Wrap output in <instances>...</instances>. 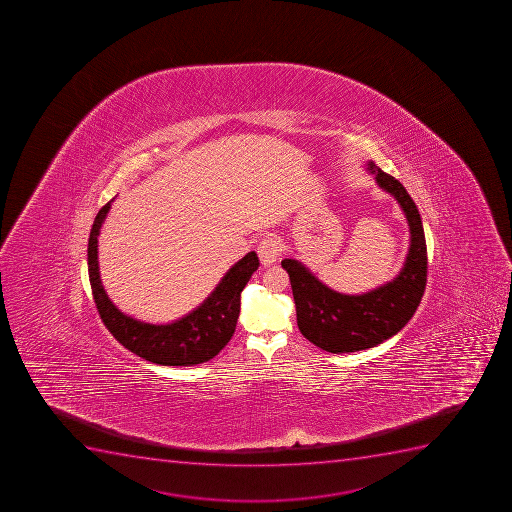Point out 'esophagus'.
Masks as SVG:
<instances>
[{
    "instance_id": "1",
    "label": "esophagus",
    "mask_w": 512,
    "mask_h": 512,
    "mask_svg": "<svg viewBox=\"0 0 512 512\" xmlns=\"http://www.w3.org/2000/svg\"><path fill=\"white\" fill-rule=\"evenodd\" d=\"M257 252H259L262 265L267 267V265L275 264V262L280 259V255H282V242H280V238L270 235V237H265L264 240L259 243Z\"/></svg>"
}]
</instances>
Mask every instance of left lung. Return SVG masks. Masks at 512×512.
I'll use <instances>...</instances> for the list:
<instances>
[{"mask_svg":"<svg viewBox=\"0 0 512 512\" xmlns=\"http://www.w3.org/2000/svg\"><path fill=\"white\" fill-rule=\"evenodd\" d=\"M367 170L399 202L409 223V253L400 274L365 294L345 295L322 284L299 260H282L290 277L300 332L332 354L370 349L404 329L419 307L427 282L424 227L414 200L399 180L374 162L367 163Z\"/></svg>","mask_w":512,"mask_h":512,"instance_id":"8db88e82","label":"left lung"}]
</instances>
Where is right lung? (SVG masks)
<instances>
[{
	"label": "right lung",
	"instance_id": "obj_1",
	"mask_svg": "<svg viewBox=\"0 0 512 512\" xmlns=\"http://www.w3.org/2000/svg\"><path fill=\"white\" fill-rule=\"evenodd\" d=\"M113 200L102 207L88 238V275L98 314L110 334L133 354L160 365H195L213 359L232 339L240 314V294L259 269L257 253L238 260L197 309L172 324H145L123 314L103 289L98 269V235Z\"/></svg>",
	"mask_w": 512,
	"mask_h": 512
}]
</instances>
